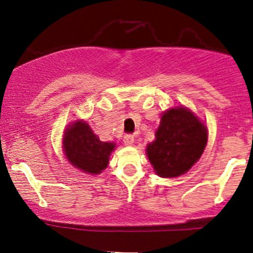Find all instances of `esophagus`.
<instances>
[{"instance_id": "esophagus-1", "label": "esophagus", "mask_w": 253, "mask_h": 253, "mask_svg": "<svg viewBox=\"0 0 253 253\" xmlns=\"http://www.w3.org/2000/svg\"><path fill=\"white\" fill-rule=\"evenodd\" d=\"M124 142H125V144H126V146H132V144H133V142H134L133 136H132V134H126V136L124 137Z\"/></svg>"}]
</instances>
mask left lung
Listing matches in <instances>:
<instances>
[{"instance_id": "obj_1", "label": "left lung", "mask_w": 253, "mask_h": 253, "mask_svg": "<svg viewBox=\"0 0 253 253\" xmlns=\"http://www.w3.org/2000/svg\"><path fill=\"white\" fill-rule=\"evenodd\" d=\"M146 154L157 175L176 178L200 159L208 143V127L188 107L175 106L162 114Z\"/></svg>"}]
</instances>
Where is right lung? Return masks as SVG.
<instances>
[{
  "mask_svg": "<svg viewBox=\"0 0 253 253\" xmlns=\"http://www.w3.org/2000/svg\"><path fill=\"white\" fill-rule=\"evenodd\" d=\"M65 158L75 168L90 175H97L109 166L115 142H102L84 120H75L63 132Z\"/></svg>",
  "mask_w": 253,
  "mask_h": 253,
  "instance_id": "obj_1",
  "label": "right lung"
}]
</instances>
